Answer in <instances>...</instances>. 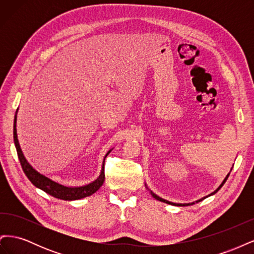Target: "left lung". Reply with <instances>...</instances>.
Returning <instances> with one entry per match:
<instances>
[{
	"label": "left lung",
	"instance_id": "left-lung-1",
	"mask_svg": "<svg viewBox=\"0 0 254 254\" xmlns=\"http://www.w3.org/2000/svg\"><path fill=\"white\" fill-rule=\"evenodd\" d=\"M229 175L230 174H228L227 175V177H226V178H225V180L224 181H222V183L220 184V187L216 190H215V191H213V193L211 194V195H214L215 193H217V191L220 190V188L222 187V186H224V184H225V182L227 181V179H228V177H229ZM150 194L152 195V197L153 198H156L157 199V200H160V201H162V202H165V203H168V204H173V205H179V206H181V205H190V203H186V204H182V203H174V202H171V201H167V200H165V199H163V198H161V197H159V196H157L156 194H153L152 193V191H150ZM211 195H209V196H211ZM204 198H206V197H204ZM204 198H202V199H204ZM202 199H200V200H198V201H201L202 200ZM197 201V202H198ZM191 204H193V203H191Z\"/></svg>",
	"mask_w": 254,
	"mask_h": 254
}]
</instances>
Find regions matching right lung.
<instances>
[{"label": "right lung", "instance_id": "1", "mask_svg": "<svg viewBox=\"0 0 254 254\" xmlns=\"http://www.w3.org/2000/svg\"><path fill=\"white\" fill-rule=\"evenodd\" d=\"M17 111H18V109H17ZM16 121H17V115L14 117V123H13V141H14V145H16V148H17L18 158L20 160L23 172H24V174L26 175L29 181L32 182L36 188L44 190L45 193L53 196V197L58 198V199H63V200H77V199H81V198L88 197V196H91L92 194H94L95 191L98 190V189L103 186V183L105 181V161H104L101 175H99L98 178L95 181L88 184V186L79 187V188L64 187V186H63V184H59L55 181L51 180L50 178H48V177H45V176L41 175L40 173H38L36 170H34L32 165L27 162L24 155H23V152L20 148L18 136H17ZM108 153H107V155H108ZM107 155H106V157H107Z\"/></svg>", "mask_w": 254, "mask_h": 254}]
</instances>
